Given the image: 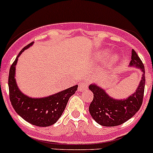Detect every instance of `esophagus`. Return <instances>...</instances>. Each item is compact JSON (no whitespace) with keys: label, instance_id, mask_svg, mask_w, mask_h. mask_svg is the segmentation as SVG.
Masks as SVG:
<instances>
[{"label":"esophagus","instance_id":"esophagus-1","mask_svg":"<svg viewBox=\"0 0 153 153\" xmlns=\"http://www.w3.org/2000/svg\"><path fill=\"white\" fill-rule=\"evenodd\" d=\"M87 89H88V85L85 82L81 83V84H79V86H78V91L81 92H84V91H86Z\"/></svg>","mask_w":153,"mask_h":153}]
</instances>
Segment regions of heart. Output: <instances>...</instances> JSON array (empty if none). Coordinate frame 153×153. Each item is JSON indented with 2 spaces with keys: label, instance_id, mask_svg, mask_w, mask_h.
I'll list each match as a JSON object with an SVG mask.
<instances>
[{
  "label": "heart",
  "instance_id": "heart-1",
  "mask_svg": "<svg viewBox=\"0 0 153 153\" xmlns=\"http://www.w3.org/2000/svg\"><path fill=\"white\" fill-rule=\"evenodd\" d=\"M111 55V52L107 49H104V50H101L100 52H98L96 54V58L97 59L99 60V61H104V60L107 59L108 58H109ZM117 61V58L116 57H112L110 59V63L111 64H114Z\"/></svg>",
  "mask_w": 153,
  "mask_h": 153
}]
</instances>
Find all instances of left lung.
<instances>
[{"label": "left lung", "mask_w": 153, "mask_h": 153, "mask_svg": "<svg viewBox=\"0 0 153 153\" xmlns=\"http://www.w3.org/2000/svg\"><path fill=\"white\" fill-rule=\"evenodd\" d=\"M129 67L142 72L141 79L135 92L124 99H115L106 93L105 89L96 84L89 89L93 92V100L89 107V113L98 124L104 126H115L130 119L139 110L143 102L145 86V70L142 61L134 49L132 50Z\"/></svg>", "instance_id": "obj_1"}]
</instances>
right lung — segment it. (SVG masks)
<instances>
[{
    "mask_svg": "<svg viewBox=\"0 0 153 153\" xmlns=\"http://www.w3.org/2000/svg\"><path fill=\"white\" fill-rule=\"evenodd\" d=\"M33 43L26 46L20 52L10 67L9 90L11 104L15 112L26 121L37 126H49L56 123L65 109L68 101L75 93L78 85L43 98H32L25 95L18 88L15 79V69L18 58Z\"/></svg>",
    "mask_w": 153,
    "mask_h": 153,
    "instance_id": "add662e5",
    "label": "right lung"
}]
</instances>
